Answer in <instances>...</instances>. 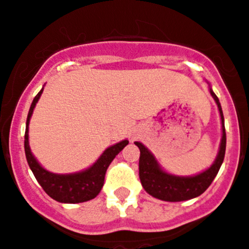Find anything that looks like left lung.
I'll list each match as a JSON object with an SVG mask.
<instances>
[{"mask_svg": "<svg viewBox=\"0 0 249 249\" xmlns=\"http://www.w3.org/2000/svg\"><path fill=\"white\" fill-rule=\"evenodd\" d=\"M210 94L215 99L217 108L220 111L222 124V138L220 143L219 153L216 157L215 162L211 164L210 168L196 176L192 177H179L173 176L160 167L159 162L156 161L155 156L145 147L141 142L136 141L135 145L140 150V160H139V176H140L141 184L143 189L152 195L153 198L164 201H184L189 199L196 198L203 194L213 180L215 179L216 174L219 172L222 162L225 159V151H226V131H225L224 114H222L221 104L219 98L210 88Z\"/></svg>", "mask_w": 249, "mask_h": 249, "instance_id": "8db88e82", "label": "left lung"}]
</instances>
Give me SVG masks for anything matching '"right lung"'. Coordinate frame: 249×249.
Masks as SVG:
<instances>
[{"label": "right lung", "mask_w": 249, "mask_h": 249, "mask_svg": "<svg viewBox=\"0 0 249 249\" xmlns=\"http://www.w3.org/2000/svg\"><path fill=\"white\" fill-rule=\"evenodd\" d=\"M41 93H43V88L32 102L29 113H28L27 125H25L24 151L28 164H29L34 177L36 178L44 192L54 200L65 204H77L94 199L103 188L104 177H106V172L109 164L115 159L118 153L129 143V141L123 140L108 147L102 153V156L97 160L96 163L82 172L71 174H56L46 171L33 156L29 147V141H28L29 140L28 139L29 120L32 118L34 108H36V104L38 103L39 98H40Z\"/></svg>", "instance_id": "1"}]
</instances>
